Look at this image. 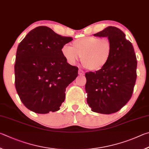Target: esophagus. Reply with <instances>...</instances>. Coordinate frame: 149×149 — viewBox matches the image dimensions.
<instances>
[{
    "mask_svg": "<svg viewBox=\"0 0 149 149\" xmlns=\"http://www.w3.org/2000/svg\"><path fill=\"white\" fill-rule=\"evenodd\" d=\"M79 74H80V75H84V72L82 70H79Z\"/></svg>",
    "mask_w": 149,
    "mask_h": 149,
    "instance_id": "1",
    "label": "esophagus"
}]
</instances>
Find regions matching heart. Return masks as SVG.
<instances>
[{
    "label": "heart",
    "mask_w": 149,
    "mask_h": 149,
    "mask_svg": "<svg viewBox=\"0 0 149 149\" xmlns=\"http://www.w3.org/2000/svg\"><path fill=\"white\" fill-rule=\"evenodd\" d=\"M113 52V44L108 38L86 36L72 42L71 47L64 46L61 53L70 64H74L81 57L85 69L96 71L108 63Z\"/></svg>",
    "instance_id": "1"
}]
</instances>
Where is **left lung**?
<instances>
[{
  "instance_id": "obj_1",
  "label": "left lung",
  "mask_w": 149,
  "mask_h": 149,
  "mask_svg": "<svg viewBox=\"0 0 149 149\" xmlns=\"http://www.w3.org/2000/svg\"><path fill=\"white\" fill-rule=\"evenodd\" d=\"M94 36L108 37L113 44V52L103 68L85 74L87 103L95 113H114L132 96L137 79L136 56L132 44L118 28L109 26Z\"/></svg>"
}]
</instances>
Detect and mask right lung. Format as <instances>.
Wrapping results in <instances>:
<instances>
[{
  "mask_svg": "<svg viewBox=\"0 0 149 149\" xmlns=\"http://www.w3.org/2000/svg\"><path fill=\"white\" fill-rule=\"evenodd\" d=\"M72 40L39 26L18 45L15 86L22 102L30 111L47 114L60 109L65 89L78 76L79 68L68 63L61 53L64 45Z\"/></svg>",
  "mask_w": 149,
  "mask_h": 149,
  "instance_id": "right-lung-1",
  "label": "right lung"
}]
</instances>
